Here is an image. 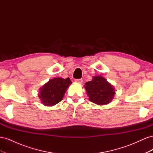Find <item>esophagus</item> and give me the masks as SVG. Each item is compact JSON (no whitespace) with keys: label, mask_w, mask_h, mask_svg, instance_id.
Instances as JSON below:
<instances>
[{"label":"esophagus","mask_w":153,"mask_h":153,"mask_svg":"<svg viewBox=\"0 0 153 153\" xmlns=\"http://www.w3.org/2000/svg\"><path fill=\"white\" fill-rule=\"evenodd\" d=\"M75 82L76 83H78V84H82L83 80L82 79V78H80V79H75Z\"/></svg>","instance_id":"1"}]
</instances>
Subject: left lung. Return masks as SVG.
I'll return each mask as SVG.
<instances>
[{
	"mask_svg": "<svg viewBox=\"0 0 153 153\" xmlns=\"http://www.w3.org/2000/svg\"><path fill=\"white\" fill-rule=\"evenodd\" d=\"M85 88L89 100L100 105L110 103L115 94L113 86L101 76H94L92 81L85 83Z\"/></svg>",
	"mask_w": 153,
	"mask_h": 153,
	"instance_id": "8db88e82",
	"label": "left lung"
}]
</instances>
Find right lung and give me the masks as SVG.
Segmentation results:
<instances>
[{"mask_svg":"<svg viewBox=\"0 0 153 153\" xmlns=\"http://www.w3.org/2000/svg\"><path fill=\"white\" fill-rule=\"evenodd\" d=\"M71 84L69 78L64 79L55 78L49 80L40 89L39 94L41 102L45 106H53L61 101L68 86Z\"/></svg>","mask_w":153,"mask_h":153,"instance_id":"right-lung-1","label":"right lung"}]
</instances>
